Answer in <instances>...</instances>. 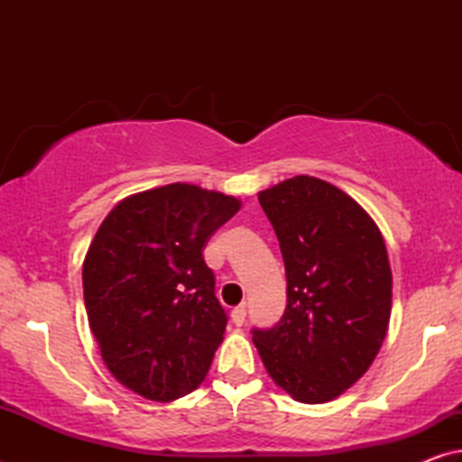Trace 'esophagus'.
I'll use <instances>...</instances> for the list:
<instances>
[{
	"label": "esophagus",
	"mask_w": 462,
	"mask_h": 462,
	"mask_svg": "<svg viewBox=\"0 0 462 462\" xmlns=\"http://www.w3.org/2000/svg\"><path fill=\"white\" fill-rule=\"evenodd\" d=\"M245 319H246V308H245V303H242V306L232 310V322L236 326H242L245 324Z\"/></svg>",
	"instance_id": "1"
}]
</instances>
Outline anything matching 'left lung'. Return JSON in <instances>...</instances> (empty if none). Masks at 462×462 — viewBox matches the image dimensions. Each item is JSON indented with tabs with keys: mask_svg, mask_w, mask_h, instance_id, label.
Returning a JSON list of instances; mask_svg holds the SVG:
<instances>
[{
	"mask_svg": "<svg viewBox=\"0 0 462 462\" xmlns=\"http://www.w3.org/2000/svg\"><path fill=\"white\" fill-rule=\"evenodd\" d=\"M287 277V308L254 330L264 369L295 402L326 403L369 371L391 318V267L373 217L338 187L297 175L259 191Z\"/></svg>",
	"mask_w": 462,
	"mask_h": 462,
	"instance_id": "obj_1",
	"label": "left lung"
}]
</instances>
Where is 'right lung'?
<instances>
[{
  "label": "right lung",
  "mask_w": 462,
  "mask_h": 462,
  "mask_svg": "<svg viewBox=\"0 0 462 462\" xmlns=\"http://www.w3.org/2000/svg\"><path fill=\"white\" fill-rule=\"evenodd\" d=\"M240 199L189 183L124 198L93 236L83 297L107 371L151 402L201 385L224 340L226 311L203 261Z\"/></svg>",
  "instance_id": "obj_1"
}]
</instances>
